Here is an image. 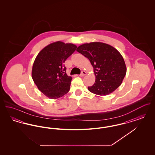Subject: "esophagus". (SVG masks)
Here are the masks:
<instances>
[{"label":"esophagus","instance_id":"1","mask_svg":"<svg viewBox=\"0 0 155 155\" xmlns=\"http://www.w3.org/2000/svg\"><path fill=\"white\" fill-rule=\"evenodd\" d=\"M86 74H87L86 71H82V72H81V74L80 75V77H83V76L85 75Z\"/></svg>","mask_w":155,"mask_h":155}]
</instances>
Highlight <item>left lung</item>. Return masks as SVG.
<instances>
[{
    "instance_id": "left-lung-1",
    "label": "left lung",
    "mask_w": 155,
    "mask_h": 155,
    "mask_svg": "<svg viewBox=\"0 0 155 155\" xmlns=\"http://www.w3.org/2000/svg\"><path fill=\"white\" fill-rule=\"evenodd\" d=\"M77 51L89 60L95 75V84L89 91L97 95H107L121 84L127 68L122 55L110 45L93 42L81 45Z\"/></svg>"
}]
</instances>
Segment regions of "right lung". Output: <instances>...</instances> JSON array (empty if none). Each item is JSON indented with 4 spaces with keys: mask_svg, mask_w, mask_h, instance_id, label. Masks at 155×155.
Returning a JSON list of instances; mask_svg holds the SVG:
<instances>
[{
    "mask_svg": "<svg viewBox=\"0 0 155 155\" xmlns=\"http://www.w3.org/2000/svg\"><path fill=\"white\" fill-rule=\"evenodd\" d=\"M77 48L75 45L58 41L47 45L38 54L32 78L39 90L49 99H58L69 91L72 77L66 74L64 63Z\"/></svg>",
    "mask_w": 155,
    "mask_h": 155,
    "instance_id": "add662e5",
    "label": "right lung"
}]
</instances>
